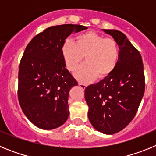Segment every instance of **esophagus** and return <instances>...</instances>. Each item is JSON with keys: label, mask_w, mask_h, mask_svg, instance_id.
<instances>
[{"label": "esophagus", "mask_w": 156, "mask_h": 156, "mask_svg": "<svg viewBox=\"0 0 156 156\" xmlns=\"http://www.w3.org/2000/svg\"><path fill=\"white\" fill-rule=\"evenodd\" d=\"M78 84H79V86L82 89H85V88H86V87H87L86 84H84V83H79Z\"/></svg>", "instance_id": "1"}]
</instances>
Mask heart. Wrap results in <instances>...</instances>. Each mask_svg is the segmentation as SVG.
Returning a JSON list of instances; mask_svg holds the SVG:
<instances>
[{
  "label": "heart",
  "instance_id": "1",
  "mask_svg": "<svg viewBox=\"0 0 156 156\" xmlns=\"http://www.w3.org/2000/svg\"><path fill=\"white\" fill-rule=\"evenodd\" d=\"M61 52L66 67L70 72L76 69L85 56L86 63L74 74L82 83L108 76L116 68L120 56L119 45L114 38H105L94 31L79 34L75 42L64 41Z\"/></svg>",
  "mask_w": 156,
  "mask_h": 156
}]
</instances>
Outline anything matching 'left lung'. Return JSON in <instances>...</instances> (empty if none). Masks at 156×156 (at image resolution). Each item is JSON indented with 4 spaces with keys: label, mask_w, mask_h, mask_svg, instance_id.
<instances>
[{
    "label": "left lung",
    "mask_w": 156,
    "mask_h": 156,
    "mask_svg": "<svg viewBox=\"0 0 156 156\" xmlns=\"http://www.w3.org/2000/svg\"><path fill=\"white\" fill-rule=\"evenodd\" d=\"M118 42L120 56L108 76L85 89L88 118L95 129L113 134L124 129L137 113L144 93V66L140 52L126 35L115 30H103Z\"/></svg>",
    "instance_id": "8db88e82"
}]
</instances>
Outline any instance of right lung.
Returning <instances> with one entry per match:
<instances>
[{
  "label": "right lung",
  "instance_id": "obj_1",
  "mask_svg": "<svg viewBox=\"0 0 156 156\" xmlns=\"http://www.w3.org/2000/svg\"><path fill=\"white\" fill-rule=\"evenodd\" d=\"M86 29L73 24L48 27L25 49L19 65L18 98L25 115L37 127L55 129L68 119L69 92L78 83L66 69L62 46L70 34Z\"/></svg>",
  "mask_w": 156,
  "mask_h": 156
}]
</instances>
